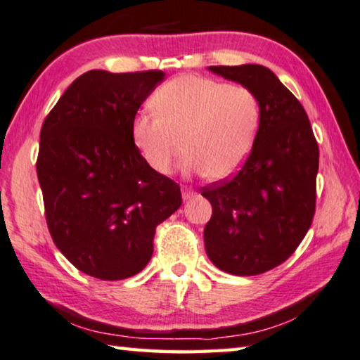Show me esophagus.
I'll list each match as a JSON object with an SVG mask.
<instances>
[{
	"label": "esophagus",
	"instance_id": "34e87169",
	"mask_svg": "<svg viewBox=\"0 0 360 360\" xmlns=\"http://www.w3.org/2000/svg\"><path fill=\"white\" fill-rule=\"evenodd\" d=\"M181 195H184V200L186 201V200H190L193 195H195V191H193L191 188H188V186H185V188L181 190Z\"/></svg>",
	"mask_w": 360,
	"mask_h": 360
}]
</instances>
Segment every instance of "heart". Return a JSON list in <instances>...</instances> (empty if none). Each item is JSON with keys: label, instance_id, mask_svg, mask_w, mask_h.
<instances>
[{"label": "heart", "instance_id": "1", "mask_svg": "<svg viewBox=\"0 0 360 360\" xmlns=\"http://www.w3.org/2000/svg\"><path fill=\"white\" fill-rule=\"evenodd\" d=\"M150 105L154 113L134 118L133 141L149 167L162 175L186 150V174L229 179L248 159L262 120L250 87L200 76L164 82Z\"/></svg>", "mask_w": 360, "mask_h": 360}]
</instances>
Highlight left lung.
Masks as SVG:
<instances>
[{"label": "left lung", "instance_id": "8db88e82", "mask_svg": "<svg viewBox=\"0 0 360 360\" xmlns=\"http://www.w3.org/2000/svg\"><path fill=\"white\" fill-rule=\"evenodd\" d=\"M257 94L262 120L248 159L231 179L201 188L212 206L205 247L214 266L257 276L292 255L314 221L316 143L305 108L266 66H210Z\"/></svg>", "mask_w": 360, "mask_h": 360}]
</instances>
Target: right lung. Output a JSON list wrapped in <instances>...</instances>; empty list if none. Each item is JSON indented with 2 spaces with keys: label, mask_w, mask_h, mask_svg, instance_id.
<instances>
[{
  "label": "right lung",
  "mask_w": 360,
  "mask_h": 360,
  "mask_svg": "<svg viewBox=\"0 0 360 360\" xmlns=\"http://www.w3.org/2000/svg\"><path fill=\"white\" fill-rule=\"evenodd\" d=\"M160 70H92L68 87L40 129L37 176L50 236L81 273L131 278L154 252L155 227L181 206L179 184L133 141L136 112Z\"/></svg>",
  "instance_id": "right-lung-1"
}]
</instances>
